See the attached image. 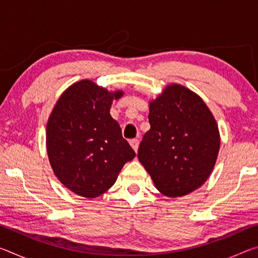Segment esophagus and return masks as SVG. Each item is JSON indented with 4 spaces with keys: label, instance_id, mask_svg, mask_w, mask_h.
Masks as SVG:
<instances>
[{
    "label": "esophagus",
    "instance_id": "obj_1",
    "mask_svg": "<svg viewBox=\"0 0 258 258\" xmlns=\"http://www.w3.org/2000/svg\"><path fill=\"white\" fill-rule=\"evenodd\" d=\"M130 145L132 146V148H133L135 152H138L139 145H140V142H139V140H138V139H132V140H131V141H130Z\"/></svg>",
    "mask_w": 258,
    "mask_h": 258
}]
</instances>
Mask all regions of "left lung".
I'll list each match as a JSON object with an SVG mask.
<instances>
[{"mask_svg":"<svg viewBox=\"0 0 258 258\" xmlns=\"http://www.w3.org/2000/svg\"><path fill=\"white\" fill-rule=\"evenodd\" d=\"M149 123L138 158L157 189L182 197L203 185L220 149L217 124L206 103L184 86L169 85L150 102Z\"/></svg>","mask_w":258,"mask_h":258,"instance_id":"obj_1","label":"left lung"}]
</instances>
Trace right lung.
<instances>
[{"mask_svg":"<svg viewBox=\"0 0 258 258\" xmlns=\"http://www.w3.org/2000/svg\"><path fill=\"white\" fill-rule=\"evenodd\" d=\"M110 93L91 81L64 91L46 125V149L53 172L74 194L95 198L115 183L135 152L110 116Z\"/></svg>","mask_w":258,"mask_h":258,"instance_id":"1","label":"right lung"}]
</instances>
